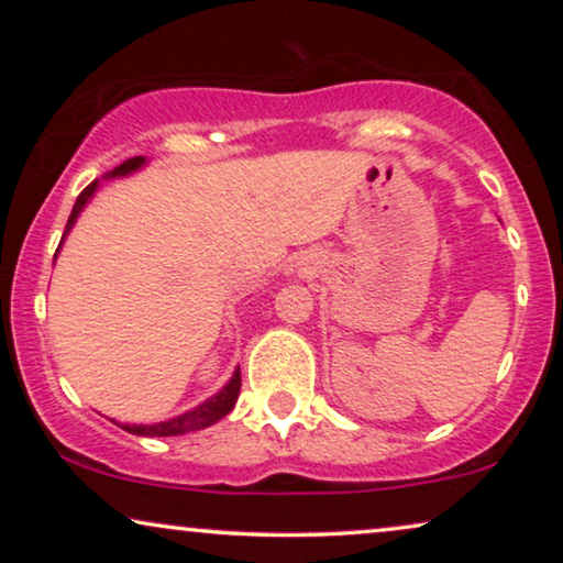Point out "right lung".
<instances>
[{"label":"right lung","instance_id":"right-lung-1","mask_svg":"<svg viewBox=\"0 0 563 563\" xmlns=\"http://www.w3.org/2000/svg\"><path fill=\"white\" fill-rule=\"evenodd\" d=\"M143 164H145L143 156L128 158V161H122V164H120L118 168H114V172L107 174V176H110V179H114V176H128V174L137 172V168H141ZM97 187H99V181L95 179V181L89 184L87 189L81 191L79 197H76L74 210H71V214H68L64 238L68 235V230L74 228L76 218H79L81 210H84V207H87L89 199L95 197ZM64 238H60V243H64ZM238 391H241V368H235V374L230 376V382L218 391V395L210 397V399H207V402H202L199 407H195V410L179 415V418H172V420H164V422H153V426H130V422H122V426L118 422V426H120L122 430H128V433H133V435H158V438H161V435L191 433V430L210 428V426H214V422H218L220 418H225V415L235 407ZM112 422H114V420H112Z\"/></svg>","mask_w":563,"mask_h":563}]
</instances>
